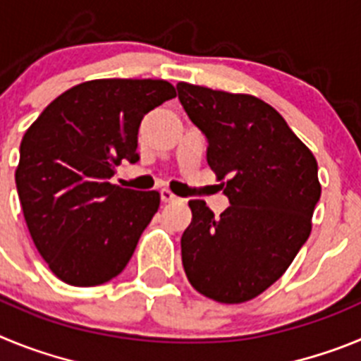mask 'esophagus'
Wrapping results in <instances>:
<instances>
[{"label": "esophagus", "mask_w": 361, "mask_h": 361, "mask_svg": "<svg viewBox=\"0 0 361 361\" xmlns=\"http://www.w3.org/2000/svg\"><path fill=\"white\" fill-rule=\"evenodd\" d=\"M161 199L164 200V202H173V200H178L180 199V197H177L173 193V191H170V190H161Z\"/></svg>", "instance_id": "esophagus-1"}]
</instances>
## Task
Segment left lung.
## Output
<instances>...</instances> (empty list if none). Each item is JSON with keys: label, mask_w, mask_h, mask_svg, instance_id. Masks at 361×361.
I'll return each instance as SVG.
<instances>
[{"label": "left lung", "mask_w": 361, "mask_h": 361, "mask_svg": "<svg viewBox=\"0 0 361 361\" xmlns=\"http://www.w3.org/2000/svg\"><path fill=\"white\" fill-rule=\"evenodd\" d=\"M177 90L231 204L215 216L204 200L188 202L184 271L200 295L242 304L273 286L311 235L322 193L317 159L262 99L184 81Z\"/></svg>", "instance_id": "left-lung-1"}]
</instances>
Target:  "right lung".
<instances>
[{"instance_id":"obj_1","label":"right lung","mask_w":361,"mask_h":361,"mask_svg":"<svg viewBox=\"0 0 361 361\" xmlns=\"http://www.w3.org/2000/svg\"><path fill=\"white\" fill-rule=\"evenodd\" d=\"M175 95L164 79H94L63 92L25 132L16 168L25 222L65 283L99 286L130 262L161 195L108 178L124 159L139 161L142 117Z\"/></svg>"}]
</instances>
